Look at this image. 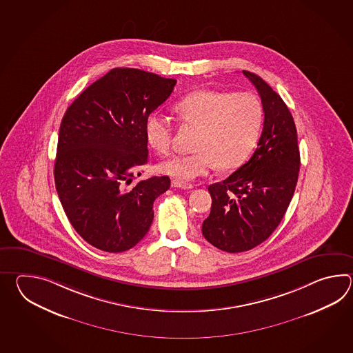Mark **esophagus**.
Listing matches in <instances>:
<instances>
[{
	"instance_id": "esophagus-1",
	"label": "esophagus",
	"mask_w": 353,
	"mask_h": 353,
	"mask_svg": "<svg viewBox=\"0 0 353 353\" xmlns=\"http://www.w3.org/2000/svg\"><path fill=\"white\" fill-rule=\"evenodd\" d=\"M172 187L180 188V189H192L193 185H192V184L181 183V181H178V180H172Z\"/></svg>"
}]
</instances>
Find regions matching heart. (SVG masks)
Masks as SVG:
<instances>
[{
  "mask_svg": "<svg viewBox=\"0 0 353 353\" xmlns=\"http://www.w3.org/2000/svg\"><path fill=\"white\" fill-rule=\"evenodd\" d=\"M175 108L184 125L198 128L195 152L165 159L159 170L181 183L204 176L216 165L221 170L242 165L255 148L263 126L261 103L248 92L196 90L181 98ZM145 137L152 149L166 154L173 143L170 119L150 113L145 121Z\"/></svg>",
  "mask_w": 353,
  "mask_h": 353,
  "instance_id": "obj_1",
  "label": "heart"
}]
</instances>
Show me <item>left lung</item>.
I'll use <instances>...</instances> for the list:
<instances>
[{
    "label": "left lung",
    "instance_id": "obj_1",
    "mask_svg": "<svg viewBox=\"0 0 353 353\" xmlns=\"http://www.w3.org/2000/svg\"><path fill=\"white\" fill-rule=\"evenodd\" d=\"M261 98L263 128L254 155L221 183L208 187L210 216L202 233L214 248L242 252L270 237L285 214L299 175L293 116L268 83L243 70Z\"/></svg>",
    "mask_w": 353,
    "mask_h": 353
}]
</instances>
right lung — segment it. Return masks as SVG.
Here are the masks:
<instances>
[{
	"label": "right lung",
	"mask_w": 353,
	"mask_h": 353,
	"mask_svg": "<svg viewBox=\"0 0 353 353\" xmlns=\"http://www.w3.org/2000/svg\"><path fill=\"white\" fill-rule=\"evenodd\" d=\"M175 83L135 68H114L68 107L54 179L70 225L93 248L126 251L150 228L154 201L170 179L132 180L149 160L145 121Z\"/></svg>",
	"instance_id": "right-lung-1"
}]
</instances>
